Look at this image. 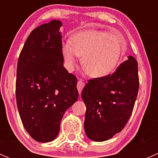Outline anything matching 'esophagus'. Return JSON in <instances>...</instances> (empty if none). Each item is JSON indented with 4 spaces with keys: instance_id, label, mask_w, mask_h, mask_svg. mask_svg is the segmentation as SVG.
<instances>
[{
    "instance_id": "34e87169",
    "label": "esophagus",
    "mask_w": 158,
    "mask_h": 158,
    "mask_svg": "<svg viewBox=\"0 0 158 158\" xmlns=\"http://www.w3.org/2000/svg\"><path fill=\"white\" fill-rule=\"evenodd\" d=\"M84 86H85V83H84L81 79H79V80L78 81V83H77V89H78V91H79V94H81V92H82V90L83 89Z\"/></svg>"
}]
</instances>
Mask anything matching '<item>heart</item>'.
<instances>
[{"label": "heart", "mask_w": 158, "mask_h": 158, "mask_svg": "<svg viewBox=\"0 0 158 158\" xmlns=\"http://www.w3.org/2000/svg\"><path fill=\"white\" fill-rule=\"evenodd\" d=\"M126 49L125 39L107 31L89 30L81 31L63 46L66 67L73 71L78 56L89 75L102 78L111 74L118 66Z\"/></svg>", "instance_id": "1"}]
</instances>
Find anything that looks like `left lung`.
<instances>
[{
  "instance_id": "obj_1",
  "label": "left lung",
  "mask_w": 158,
  "mask_h": 158,
  "mask_svg": "<svg viewBox=\"0 0 158 158\" xmlns=\"http://www.w3.org/2000/svg\"><path fill=\"white\" fill-rule=\"evenodd\" d=\"M116 71L88 81L82 92L84 122L89 139L107 141L119 133L131 115L139 89L138 62L131 56Z\"/></svg>"
}]
</instances>
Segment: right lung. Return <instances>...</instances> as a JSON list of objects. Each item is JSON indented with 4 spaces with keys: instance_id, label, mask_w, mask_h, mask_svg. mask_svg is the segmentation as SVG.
<instances>
[{
    "instance_id": "1",
    "label": "right lung",
    "mask_w": 158,
    "mask_h": 158,
    "mask_svg": "<svg viewBox=\"0 0 158 158\" xmlns=\"http://www.w3.org/2000/svg\"><path fill=\"white\" fill-rule=\"evenodd\" d=\"M62 23L53 20L30 33L18 59L16 98L23 127L36 141L49 142L63 114L78 99L77 79L63 66Z\"/></svg>"
}]
</instances>
